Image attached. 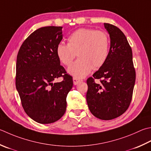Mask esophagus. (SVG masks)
Wrapping results in <instances>:
<instances>
[{
	"label": "esophagus",
	"instance_id": "34e87169",
	"mask_svg": "<svg viewBox=\"0 0 151 151\" xmlns=\"http://www.w3.org/2000/svg\"><path fill=\"white\" fill-rule=\"evenodd\" d=\"M82 79L78 78L77 77H73V84L75 85L78 84L80 82H82Z\"/></svg>",
	"mask_w": 151,
	"mask_h": 151
}]
</instances>
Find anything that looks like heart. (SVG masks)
Returning a JSON list of instances; mask_svg holds the SVG:
<instances>
[{"label": "heart", "instance_id": "b5f03b06", "mask_svg": "<svg viewBox=\"0 0 151 151\" xmlns=\"http://www.w3.org/2000/svg\"><path fill=\"white\" fill-rule=\"evenodd\" d=\"M110 40L104 31L81 28L67 38V44L60 42L56 46V54L65 65H70L76 54L79 57L68 71L75 77L86 76L92 69H98L107 61Z\"/></svg>", "mask_w": 151, "mask_h": 151}]
</instances>
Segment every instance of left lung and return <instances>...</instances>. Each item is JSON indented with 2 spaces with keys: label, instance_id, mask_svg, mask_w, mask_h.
Masks as SVG:
<instances>
[{
  "label": "left lung",
  "instance_id": "left-lung-1",
  "mask_svg": "<svg viewBox=\"0 0 151 151\" xmlns=\"http://www.w3.org/2000/svg\"><path fill=\"white\" fill-rule=\"evenodd\" d=\"M111 38L107 61L87 79L86 101L93 116L104 120L120 116L128 109L135 82L132 50L122 31L117 27L104 23ZM94 79H100L97 84Z\"/></svg>",
  "mask_w": 151,
  "mask_h": 151
}]
</instances>
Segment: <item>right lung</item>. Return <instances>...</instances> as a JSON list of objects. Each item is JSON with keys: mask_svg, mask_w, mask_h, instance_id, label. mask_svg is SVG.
Listing matches in <instances>:
<instances>
[{"mask_svg": "<svg viewBox=\"0 0 151 151\" xmlns=\"http://www.w3.org/2000/svg\"><path fill=\"white\" fill-rule=\"evenodd\" d=\"M62 27L38 29L26 38L17 55L16 86L22 107L35 122L50 124L65 113L73 77L60 65L56 46L63 38ZM62 76L63 81L53 83Z\"/></svg>", "mask_w": 151, "mask_h": 151, "instance_id": "add662e5", "label": "right lung"}]
</instances>
